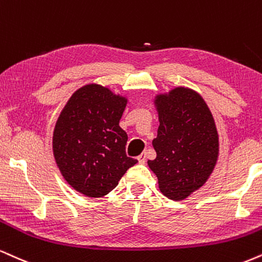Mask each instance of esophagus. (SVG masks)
Returning a JSON list of instances; mask_svg holds the SVG:
<instances>
[{
	"label": "esophagus",
	"instance_id": "34e87169",
	"mask_svg": "<svg viewBox=\"0 0 262 262\" xmlns=\"http://www.w3.org/2000/svg\"><path fill=\"white\" fill-rule=\"evenodd\" d=\"M138 161H139V163H144L146 162V156H145V154H141L140 156H138Z\"/></svg>",
	"mask_w": 262,
	"mask_h": 262
}]
</instances>
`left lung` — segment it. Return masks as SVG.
I'll list each match as a JSON object with an SVG mask.
<instances>
[{
  "instance_id": "1",
  "label": "left lung",
  "mask_w": 262,
  "mask_h": 262,
  "mask_svg": "<svg viewBox=\"0 0 262 262\" xmlns=\"http://www.w3.org/2000/svg\"><path fill=\"white\" fill-rule=\"evenodd\" d=\"M160 125L152 146L157 156L147 165L159 179L161 193L183 200L203 187L215 168L219 134L203 97L188 88L157 95Z\"/></svg>"
}]
</instances>
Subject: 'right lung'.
I'll use <instances>...</instances> for the list:
<instances>
[{"instance_id":"obj_1","label":"right lung","mask_w":262,"mask_h":262,"mask_svg":"<svg viewBox=\"0 0 262 262\" xmlns=\"http://www.w3.org/2000/svg\"><path fill=\"white\" fill-rule=\"evenodd\" d=\"M125 105V97L89 84L75 91L57 119L56 163L68 184L85 196L108 194L138 162L125 154L128 135L119 127Z\"/></svg>"}]
</instances>
